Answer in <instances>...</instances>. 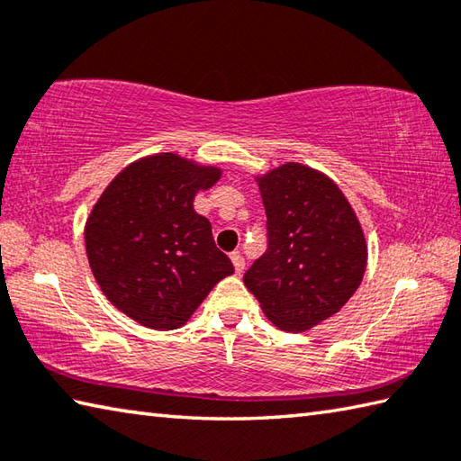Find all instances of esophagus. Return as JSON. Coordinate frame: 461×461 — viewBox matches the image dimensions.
<instances>
[{"mask_svg":"<svg viewBox=\"0 0 461 461\" xmlns=\"http://www.w3.org/2000/svg\"><path fill=\"white\" fill-rule=\"evenodd\" d=\"M230 258H231V262H233V267H236V274H241V272H244V267H246V259L241 258V254H240V252H233V254H230Z\"/></svg>","mask_w":461,"mask_h":461,"instance_id":"1","label":"esophagus"}]
</instances>
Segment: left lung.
<instances>
[{
  "label": "left lung",
  "mask_w": 461,
  "mask_h": 461,
  "mask_svg": "<svg viewBox=\"0 0 461 461\" xmlns=\"http://www.w3.org/2000/svg\"><path fill=\"white\" fill-rule=\"evenodd\" d=\"M267 217V252L244 274L264 314L303 332L337 314L361 286L366 241L337 183L284 163L256 177Z\"/></svg>",
  "instance_id": "8db88e82"
}]
</instances>
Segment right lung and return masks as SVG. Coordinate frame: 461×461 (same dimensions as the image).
<instances>
[{
    "instance_id": "obj_1",
    "label": "right lung",
    "mask_w": 461,
    "mask_h": 461,
    "mask_svg": "<svg viewBox=\"0 0 461 461\" xmlns=\"http://www.w3.org/2000/svg\"><path fill=\"white\" fill-rule=\"evenodd\" d=\"M221 169L175 153L139 158L116 175L85 225L90 270L108 303L155 330L185 324L233 274L212 223L194 209Z\"/></svg>"
}]
</instances>
